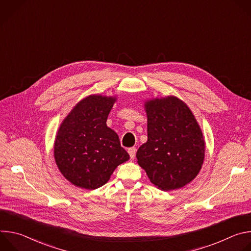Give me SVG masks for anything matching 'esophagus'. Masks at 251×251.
Instances as JSON below:
<instances>
[{"instance_id":"esophagus-1","label":"esophagus","mask_w":251,"mask_h":251,"mask_svg":"<svg viewBox=\"0 0 251 251\" xmlns=\"http://www.w3.org/2000/svg\"><path fill=\"white\" fill-rule=\"evenodd\" d=\"M136 151H137V150H136V148H134V147L128 149V153H129L131 159H134V158H135V156H136Z\"/></svg>"}]
</instances>
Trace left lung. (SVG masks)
I'll list each match as a JSON object with an SVG mask.
<instances>
[{
    "mask_svg": "<svg viewBox=\"0 0 251 251\" xmlns=\"http://www.w3.org/2000/svg\"><path fill=\"white\" fill-rule=\"evenodd\" d=\"M148 141L138 164L163 191L181 189L199 174L204 158L201 130L186 103L169 96L146 102Z\"/></svg>",
    "mask_w": 251,
    "mask_h": 251,
    "instance_id": "8db88e82",
    "label": "left lung"
}]
</instances>
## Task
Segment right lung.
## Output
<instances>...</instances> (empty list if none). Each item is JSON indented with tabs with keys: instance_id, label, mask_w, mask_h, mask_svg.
Segmentation results:
<instances>
[{
	"instance_id": "1",
	"label": "right lung",
	"mask_w": 251,
	"mask_h": 251,
	"mask_svg": "<svg viewBox=\"0 0 251 251\" xmlns=\"http://www.w3.org/2000/svg\"><path fill=\"white\" fill-rule=\"evenodd\" d=\"M115 100L90 95L71 110L59 127L54 159L60 173L76 187H102L116 167L130 158L118 135L106 125Z\"/></svg>"
}]
</instances>
